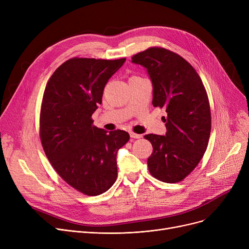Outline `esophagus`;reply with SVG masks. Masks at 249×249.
Here are the masks:
<instances>
[{"label":"esophagus","instance_id":"1","mask_svg":"<svg viewBox=\"0 0 249 249\" xmlns=\"http://www.w3.org/2000/svg\"><path fill=\"white\" fill-rule=\"evenodd\" d=\"M130 137H131V138H136V139H138V138H141V137H142V135H140V134H136V133H134V132H130Z\"/></svg>","mask_w":249,"mask_h":249}]
</instances>
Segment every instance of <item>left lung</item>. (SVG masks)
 I'll list each match as a JSON object with an SVG mask.
<instances>
[{
	"instance_id": "obj_1",
	"label": "left lung",
	"mask_w": 249,
	"mask_h": 249,
	"mask_svg": "<svg viewBox=\"0 0 249 249\" xmlns=\"http://www.w3.org/2000/svg\"><path fill=\"white\" fill-rule=\"evenodd\" d=\"M147 70L153 87L152 105L164 108L165 135L147 134L153 151L149 173L164 182H178L198 165L211 132V110L198 72L180 55L150 47L132 56Z\"/></svg>"
}]
</instances>
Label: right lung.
I'll return each mask as SVG.
<instances>
[{"label":"right lung","instance_id":"add662e5","mask_svg":"<svg viewBox=\"0 0 249 249\" xmlns=\"http://www.w3.org/2000/svg\"><path fill=\"white\" fill-rule=\"evenodd\" d=\"M126 58L73 57L53 72L40 111V139L51 165L70 186L87 196L108 191L117 178V151L130 136L93 125L104 88Z\"/></svg>","mask_w":249,"mask_h":249}]
</instances>
